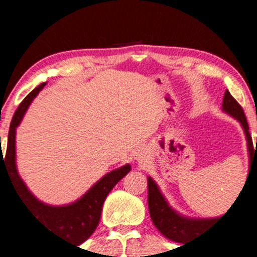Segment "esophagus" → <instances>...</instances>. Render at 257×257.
<instances>
[{"label": "esophagus", "instance_id": "obj_1", "mask_svg": "<svg viewBox=\"0 0 257 257\" xmlns=\"http://www.w3.org/2000/svg\"><path fill=\"white\" fill-rule=\"evenodd\" d=\"M145 157H147V153L144 150H139V152L136 153V159L138 162H143V160H145Z\"/></svg>", "mask_w": 257, "mask_h": 257}]
</instances>
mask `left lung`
I'll list each match as a JSON object with an SVG mask.
<instances>
[{
    "label": "left lung",
    "mask_w": 257,
    "mask_h": 257,
    "mask_svg": "<svg viewBox=\"0 0 257 257\" xmlns=\"http://www.w3.org/2000/svg\"><path fill=\"white\" fill-rule=\"evenodd\" d=\"M221 107L222 112L229 114L230 116H232V118L239 121L243 133H245L248 153V167H251L253 162H257V142L256 147L253 148L252 139H251L250 133H248V124L247 120H246L245 113H243L239 103L230 94L229 90H225ZM251 169L248 168V172ZM148 206H149V214L155 227L165 237L180 243L199 237V235L201 236L204 232L208 231L210 227L212 226V224H215V221L221 219L226 214L225 212L222 216L206 217V219L189 217L185 216V215H181L180 212H178L177 210L173 209L169 205L165 196L160 191L158 184L155 183L154 179L150 177H148Z\"/></svg>",
    "instance_id": "obj_1"
}]
</instances>
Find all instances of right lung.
I'll return each instance as SVG.
<instances>
[{
    "label": "right lung",
    "instance_id": "right-lung-1",
    "mask_svg": "<svg viewBox=\"0 0 257 257\" xmlns=\"http://www.w3.org/2000/svg\"><path fill=\"white\" fill-rule=\"evenodd\" d=\"M46 84L47 83H42L37 88H35L22 100L20 107L15 112L11 125H10L5 159L1 148L0 170L1 168L6 169L7 175L11 178L15 190L20 196L26 210L32 216H35L37 221H40L48 231L53 232L58 237H66L76 245H80L97 229L105 198L115 186V184L131 172L132 167L131 164H125L107 173L73 203L66 204V205H49L38 200L18 174L16 164V131L31 103Z\"/></svg>",
    "mask_w": 257,
    "mask_h": 257
}]
</instances>
